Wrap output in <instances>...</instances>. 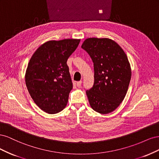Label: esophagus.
Returning <instances> with one entry per match:
<instances>
[{
  "label": "esophagus",
  "mask_w": 159,
  "mask_h": 159,
  "mask_svg": "<svg viewBox=\"0 0 159 159\" xmlns=\"http://www.w3.org/2000/svg\"><path fill=\"white\" fill-rule=\"evenodd\" d=\"M76 85H77V86H78V88H80L81 87V81H78V82H77V84H76Z\"/></svg>",
  "instance_id": "obj_1"
}]
</instances>
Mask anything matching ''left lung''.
<instances>
[{
  "mask_svg": "<svg viewBox=\"0 0 159 159\" xmlns=\"http://www.w3.org/2000/svg\"><path fill=\"white\" fill-rule=\"evenodd\" d=\"M81 48L93 63L94 84L86 91L91 107L102 114L112 112L125 97L131 80L127 56L116 42L109 38H88Z\"/></svg>",
  "mask_w": 159,
  "mask_h": 159,
  "instance_id": "left-lung-1",
  "label": "left lung"
}]
</instances>
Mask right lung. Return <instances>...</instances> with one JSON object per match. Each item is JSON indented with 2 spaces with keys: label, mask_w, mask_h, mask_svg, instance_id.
<instances>
[{
  "label": "right lung",
  "mask_w": 159,
  "mask_h": 159,
  "mask_svg": "<svg viewBox=\"0 0 159 159\" xmlns=\"http://www.w3.org/2000/svg\"><path fill=\"white\" fill-rule=\"evenodd\" d=\"M80 40H51L41 45L30 60L25 75L27 89L42 110L55 114L68 103L73 88L67 60Z\"/></svg>",
  "instance_id": "right-lung-1"
}]
</instances>
